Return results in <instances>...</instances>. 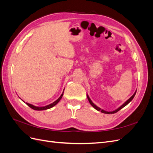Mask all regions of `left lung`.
Listing matches in <instances>:
<instances>
[{"label": "left lung", "instance_id": "1", "mask_svg": "<svg viewBox=\"0 0 153 153\" xmlns=\"http://www.w3.org/2000/svg\"><path fill=\"white\" fill-rule=\"evenodd\" d=\"M136 92L137 91H135V93H134L133 94V95L131 97V98H129V100H128L126 101V102H125L123 105H121V106H120V107L119 108H118L117 110H114V111H112V112H106V111H105V110H101V108H100L99 107H98V106H97L96 105H94L93 103H92V101L91 100V99L89 98V96H88V95H87V98H88V100H89V103H90V104L92 106H93V107L96 109V110H98V111H101V112H102V113H104V114H114V113H116V112H118V111L119 110H121V109H122L123 107H124V106H126V105H127L129 102H130V101L133 99V98H134V96H135V94H136Z\"/></svg>", "mask_w": 153, "mask_h": 153}]
</instances>
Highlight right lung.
<instances>
[{"label":"right lung","instance_id":"obj_1","mask_svg":"<svg viewBox=\"0 0 153 153\" xmlns=\"http://www.w3.org/2000/svg\"><path fill=\"white\" fill-rule=\"evenodd\" d=\"M63 93H64V92H62V94H61V96H60L59 98L56 101H54L53 103H51V104H50V105H47V106H43V107H38V106H34V105H31V104H29V103H26V104H27V105H28V106H29V107H30L31 108L34 109V110H46V109H48V108H50L53 107V106H55V105L58 103L59 101L60 100H61V99L62 98V95H63Z\"/></svg>","mask_w":153,"mask_h":153}]
</instances>
